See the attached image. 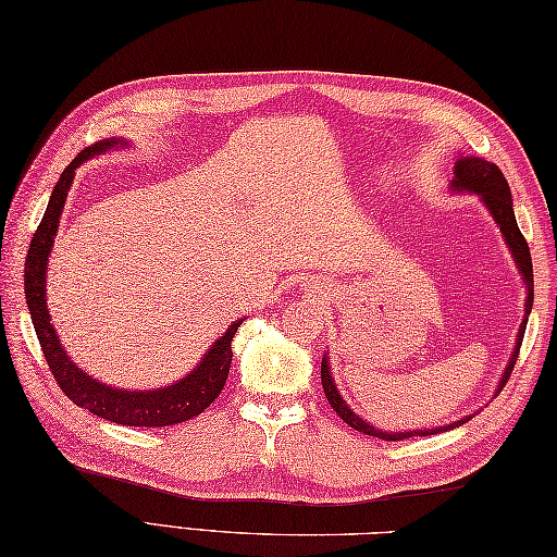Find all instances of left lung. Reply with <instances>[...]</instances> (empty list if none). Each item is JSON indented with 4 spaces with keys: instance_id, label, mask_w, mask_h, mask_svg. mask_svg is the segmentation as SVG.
I'll return each instance as SVG.
<instances>
[{
    "instance_id": "1",
    "label": "left lung",
    "mask_w": 557,
    "mask_h": 557,
    "mask_svg": "<svg viewBox=\"0 0 557 557\" xmlns=\"http://www.w3.org/2000/svg\"><path fill=\"white\" fill-rule=\"evenodd\" d=\"M455 188H459V191H471V194H479L483 198V203H486V208L493 212L495 222H498V227L505 236L507 246H510V251L517 260L519 270H522V277L527 282V289H529V297H527V315L531 311V304H534V268H531V253H529V244L524 239V234L519 232L517 227V220H515V210H512V194H510V186H507V180L505 174L500 172L498 164L493 162H486V160H479V158H461L457 160L455 164V182H453ZM524 315V323L522 327H519V335H517V349L512 351V359L510 363H507L505 369V375L500 381V387L498 393L505 387V383L510 381L512 375V369L517 363V354H519V347H522V339H524V330H527V321L529 318ZM321 381H323V389H325V397L330 401V407H333L337 411V417L345 421L347 425H351L354 431L359 433H366V435H373V437H381V441H405V437H411V435H433V433H441V431H449L455 429V425H461L467 423L469 419H461L457 423H449V425H443V429H435V431H411V433H385V431H377L373 429L371 423H366L361 417H357L347 405L345 399L339 397L337 387H335V381L333 375H330L327 371V359L323 357V363H321Z\"/></svg>"
}]
</instances>
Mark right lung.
I'll list each match as a JSON object with an SVG mask.
<instances>
[{"instance_id":"obj_1","label":"right lung","mask_w":557,"mask_h":557,"mask_svg":"<svg viewBox=\"0 0 557 557\" xmlns=\"http://www.w3.org/2000/svg\"><path fill=\"white\" fill-rule=\"evenodd\" d=\"M116 140H100L83 148L78 156L69 162V168L59 176V182L52 188L50 203H47L45 215L33 234V242L26 256V272H23V285H26V304L33 318L35 335L40 339V349L45 354V361L50 366L57 385L62 393L74 401L76 407L88 409L96 417H102L122 425H146V429H156V425H174L198 417L206 411L212 401L222 393L224 383L230 375L232 363V339L239 330L242 321L230 325L215 345L210 347L206 359L200 361L194 373H188L184 381L174 383L162 389H148V393H128V389H112L110 385H102L92 381L90 375L78 371L66 351L62 349L57 339L54 327L50 323V313H47L45 301V270H47V256L52 251V242L57 234L59 215H62L66 191L71 182H74L76 168L98 152L108 150Z\"/></svg>"}]
</instances>
